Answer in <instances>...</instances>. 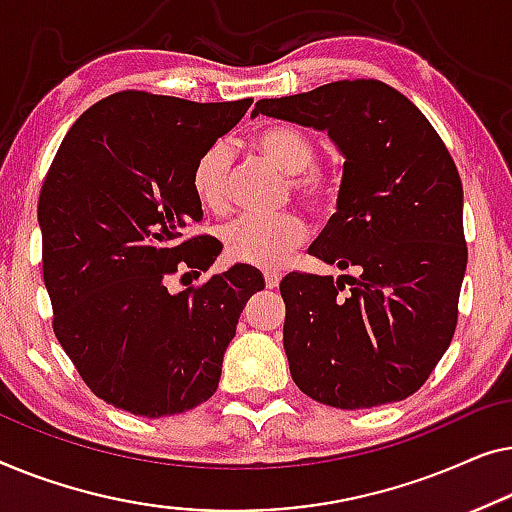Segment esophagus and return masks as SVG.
Instances as JSON below:
<instances>
[{
    "mask_svg": "<svg viewBox=\"0 0 512 512\" xmlns=\"http://www.w3.org/2000/svg\"><path fill=\"white\" fill-rule=\"evenodd\" d=\"M264 283H266V287H269V290H273V287H278V283H280V273L278 271H264Z\"/></svg>",
    "mask_w": 512,
    "mask_h": 512,
    "instance_id": "obj_1",
    "label": "esophagus"
}]
</instances>
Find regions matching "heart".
Returning <instances> with one entry per match:
<instances>
[{"instance_id": "b5f03b06", "label": "heart", "mask_w": 512, "mask_h": 512, "mask_svg": "<svg viewBox=\"0 0 512 512\" xmlns=\"http://www.w3.org/2000/svg\"><path fill=\"white\" fill-rule=\"evenodd\" d=\"M250 143L266 162L287 174V190L311 211L325 213L336 204L341 178L334 169L315 162L311 136L292 125H269L257 129ZM232 181V148L227 141H215L201 150L192 164V192L208 213H222L229 206ZM308 227L294 211L276 215H241L220 229L225 255L232 262L248 266H278L304 243Z\"/></svg>"}]
</instances>
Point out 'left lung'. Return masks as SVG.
Here are the masks:
<instances>
[{"label":"left lung","mask_w":512,"mask_h":512,"mask_svg":"<svg viewBox=\"0 0 512 512\" xmlns=\"http://www.w3.org/2000/svg\"><path fill=\"white\" fill-rule=\"evenodd\" d=\"M257 113L327 129L345 155L338 208L308 253L352 273L280 280L292 380L345 410L410 397L457 327L469 250L455 160L420 109L373 78L259 99Z\"/></svg>","instance_id":"left-lung-1"}]
</instances>
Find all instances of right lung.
I'll return each instance as SVG.
<instances>
[{
	"label": "right lung",
	"instance_id": "right-lung-1",
	"mask_svg": "<svg viewBox=\"0 0 512 512\" xmlns=\"http://www.w3.org/2000/svg\"><path fill=\"white\" fill-rule=\"evenodd\" d=\"M253 99L199 104L122 90L90 106L57 148L39 197L53 331L85 385L132 415L185 413L218 390L222 357L262 273L236 264L204 283L222 246L190 174Z\"/></svg>",
	"mask_w": 512,
	"mask_h": 512
}]
</instances>
